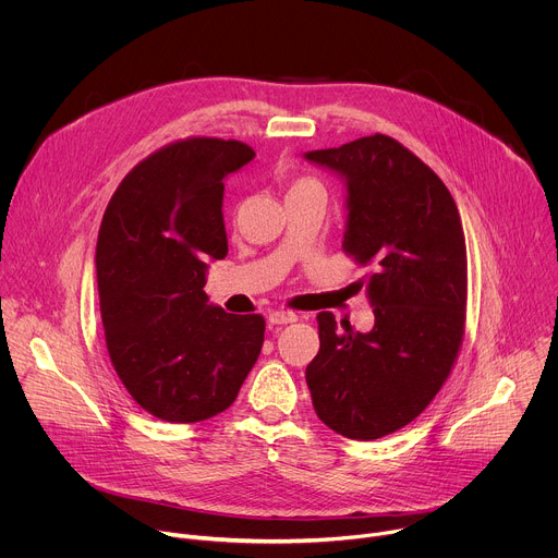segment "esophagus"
<instances>
[{
	"mask_svg": "<svg viewBox=\"0 0 558 558\" xmlns=\"http://www.w3.org/2000/svg\"><path fill=\"white\" fill-rule=\"evenodd\" d=\"M267 320H269L271 325H291V323L298 320V315H295L293 311H280V308H276V311H269Z\"/></svg>",
	"mask_w": 558,
	"mask_h": 558,
	"instance_id": "esophagus-1",
	"label": "esophagus"
}]
</instances>
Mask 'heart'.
<instances>
[{
  "label": "heart",
  "instance_id": "1",
  "mask_svg": "<svg viewBox=\"0 0 558 558\" xmlns=\"http://www.w3.org/2000/svg\"><path fill=\"white\" fill-rule=\"evenodd\" d=\"M308 187H320V185H317L313 179H298V181L291 185L289 194H293V192H302V190H308Z\"/></svg>",
  "mask_w": 558,
  "mask_h": 558
}]
</instances>
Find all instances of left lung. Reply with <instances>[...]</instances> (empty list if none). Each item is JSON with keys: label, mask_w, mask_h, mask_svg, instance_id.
<instances>
[{"label": "left lung", "mask_w": 558, "mask_h": 558, "mask_svg": "<svg viewBox=\"0 0 558 558\" xmlns=\"http://www.w3.org/2000/svg\"><path fill=\"white\" fill-rule=\"evenodd\" d=\"M306 161L347 185L344 252L373 274L368 333L317 315L320 351L306 366L313 409L331 430L379 439L420 417L457 360L468 295L461 218L441 179L386 134L313 149Z\"/></svg>", "instance_id": "8db88e82"}]
</instances>
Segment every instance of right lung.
<instances>
[{
    "mask_svg": "<svg viewBox=\"0 0 558 558\" xmlns=\"http://www.w3.org/2000/svg\"><path fill=\"white\" fill-rule=\"evenodd\" d=\"M256 151L196 136L141 161L99 229L97 282L110 362L149 415L194 424L229 409L265 342L263 315H231L203 291L227 256V174Z\"/></svg>",
    "mask_w": 558,
    "mask_h": 558,
    "instance_id": "add662e5",
    "label": "right lung"
}]
</instances>
